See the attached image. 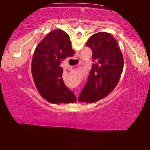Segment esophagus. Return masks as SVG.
I'll list each match as a JSON object with an SVG mask.
<instances>
[{
	"instance_id": "obj_1",
	"label": "esophagus",
	"mask_w": 150,
	"mask_h": 150,
	"mask_svg": "<svg viewBox=\"0 0 150 150\" xmlns=\"http://www.w3.org/2000/svg\"><path fill=\"white\" fill-rule=\"evenodd\" d=\"M80 63H81V62H79V64H80ZM77 99H78V98H77Z\"/></svg>"
}]
</instances>
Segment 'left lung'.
<instances>
[{"label": "left lung", "instance_id": "1", "mask_svg": "<svg viewBox=\"0 0 150 150\" xmlns=\"http://www.w3.org/2000/svg\"><path fill=\"white\" fill-rule=\"evenodd\" d=\"M86 45L92 50L95 63L79 100L91 103L105 98L115 88L122 72L124 58L117 41L108 33L92 35Z\"/></svg>", "mask_w": 150, "mask_h": 150}]
</instances>
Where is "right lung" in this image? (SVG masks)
Segmentation results:
<instances>
[{
	"label": "right lung",
	"mask_w": 150,
	"mask_h": 150,
	"mask_svg": "<svg viewBox=\"0 0 150 150\" xmlns=\"http://www.w3.org/2000/svg\"><path fill=\"white\" fill-rule=\"evenodd\" d=\"M75 54L69 35L62 30L50 32L35 48L32 73L40 95L52 103H75L77 98L62 79L61 63Z\"/></svg>",
	"instance_id": "obj_1"
}]
</instances>
